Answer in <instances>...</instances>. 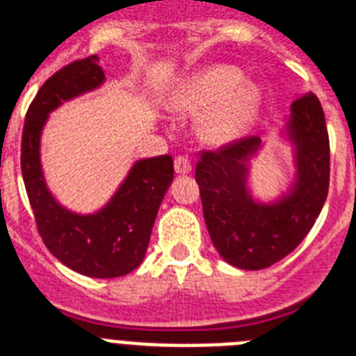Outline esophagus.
Masks as SVG:
<instances>
[{
  "instance_id": "esophagus-1",
  "label": "esophagus",
  "mask_w": 356,
  "mask_h": 356,
  "mask_svg": "<svg viewBox=\"0 0 356 356\" xmlns=\"http://www.w3.org/2000/svg\"><path fill=\"white\" fill-rule=\"evenodd\" d=\"M191 160L187 156H176L175 159V171L178 175H188L191 172Z\"/></svg>"
}]
</instances>
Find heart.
<instances>
[{
	"instance_id": "b5f03b06",
	"label": "heart",
	"mask_w": 356,
	"mask_h": 356,
	"mask_svg": "<svg viewBox=\"0 0 356 356\" xmlns=\"http://www.w3.org/2000/svg\"><path fill=\"white\" fill-rule=\"evenodd\" d=\"M168 105L178 114L205 112L196 127L200 139L209 146H222L253 124L262 106V92L254 83H244L242 69L217 64L178 81Z\"/></svg>"
}]
</instances>
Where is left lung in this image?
Instances as JSON below:
<instances>
[{"mask_svg":"<svg viewBox=\"0 0 356 356\" xmlns=\"http://www.w3.org/2000/svg\"><path fill=\"white\" fill-rule=\"evenodd\" d=\"M294 146V180L285 194L264 203L248 187L250 160L264 147L244 137L203 151L196 165L203 216L213 246L238 269L259 271L285 259L312 229L330 187V140L316 94L296 97L282 130Z\"/></svg>","mask_w":356,"mask_h":356,"instance_id":"left-lung-1","label":"left lung"}]
</instances>
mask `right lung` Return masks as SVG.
<instances>
[{
	"mask_svg": "<svg viewBox=\"0 0 356 356\" xmlns=\"http://www.w3.org/2000/svg\"><path fill=\"white\" fill-rule=\"evenodd\" d=\"M103 81L97 55L72 62L44 81L24 119L21 171L46 248L80 275L118 278L144 260L160 203L175 178L171 156L137 160L108 203L94 213H76L60 205L48 188L40 163V135L48 115Z\"/></svg>",
	"mask_w": 356,
	"mask_h": 356,
	"instance_id": "1",
	"label": "right lung"
}]
</instances>
